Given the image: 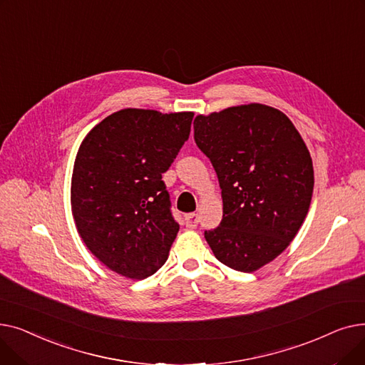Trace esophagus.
<instances>
[{
    "mask_svg": "<svg viewBox=\"0 0 365 365\" xmlns=\"http://www.w3.org/2000/svg\"><path fill=\"white\" fill-rule=\"evenodd\" d=\"M198 222H200V217H198V215H195V213H189V215H186L185 216V225H186V227H195L197 225H198Z\"/></svg>",
    "mask_w": 365,
    "mask_h": 365,
    "instance_id": "1",
    "label": "esophagus"
}]
</instances>
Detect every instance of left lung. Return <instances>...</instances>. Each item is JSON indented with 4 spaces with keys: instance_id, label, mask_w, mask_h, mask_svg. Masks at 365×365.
I'll return each instance as SVG.
<instances>
[{
    "instance_id": "8db88e82",
    "label": "left lung",
    "mask_w": 365,
    "mask_h": 365,
    "mask_svg": "<svg viewBox=\"0 0 365 365\" xmlns=\"http://www.w3.org/2000/svg\"><path fill=\"white\" fill-rule=\"evenodd\" d=\"M194 139L223 200L220 225L204 237L219 262L255 272L290 245L308 215L311 153L289 117L262 103L198 115Z\"/></svg>"
}]
</instances>
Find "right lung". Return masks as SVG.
<instances>
[{"label": "right lung", "instance_id": "right-lung-1", "mask_svg": "<svg viewBox=\"0 0 365 365\" xmlns=\"http://www.w3.org/2000/svg\"><path fill=\"white\" fill-rule=\"evenodd\" d=\"M194 112L127 108L84 138L76 153L71 205L88 250L110 271L145 279L165 263L179 232L163 173L190 133Z\"/></svg>", "mask_w": 365, "mask_h": 365}]
</instances>
